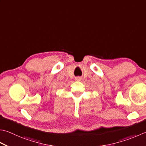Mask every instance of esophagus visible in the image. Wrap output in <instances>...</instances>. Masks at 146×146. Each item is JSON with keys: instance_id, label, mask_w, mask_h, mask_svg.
<instances>
[{"instance_id": "esophagus-1", "label": "esophagus", "mask_w": 146, "mask_h": 146, "mask_svg": "<svg viewBox=\"0 0 146 146\" xmlns=\"http://www.w3.org/2000/svg\"><path fill=\"white\" fill-rule=\"evenodd\" d=\"M75 80H78V81H80L81 80V77H80V76H78V77H76L75 78Z\"/></svg>"}]
</instances>
